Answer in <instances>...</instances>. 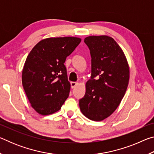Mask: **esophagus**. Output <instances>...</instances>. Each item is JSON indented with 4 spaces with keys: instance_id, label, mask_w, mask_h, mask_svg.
I'll use <instances>...</instances> for the list:
<instances>
[{
    "instance_id": "esophagus-1",
    "label": "esophagus",
    "mask_w": 154,
    "mask_h": 154,
    "mask_svg": "<svg viewBox=\"0 0 154 154\" xmlns=\"http://www.w3.org/2000/svg\"><path fill=\"white\" fill-rule=\"evenodd\" d=\"M77 82H71V88H74L75 86H76V85H77Z\"/></svg>"
}]
</instances>
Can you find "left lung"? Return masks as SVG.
Wrapping results in <instances>:
<instances>
[{"label":"left lung","instance_id":"8db88e82","mask_svg":"<svg viewBox=\"0 0 154 154\" xmlns=\"http://www.w3.org/2000/svg\"><path fill=\"white\" fill-rule=\"evenodd\" d=\"M84 42L90 51L92 74L79 107L88 119L102 121L116 111L125 95L130 77L128 64L120 47L110 36H90Z\"/></svg>","mask_w":154,"mask_h":154}]
</instances>
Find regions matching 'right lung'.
Wrapping results in <instances>:
<instances>
[{"instance_id": "add662e5", "label": "right lung", "mask_w": 154, "mask_h": 154, "mask_svg": "<svg viewBox=\"0 0 154 154\" xmlns=\"http://www.w3.org/2000/svg\"><path fill=\"white\" fill-rule=\"evenodd\" d=\"M81 41L71 36L48 38L39 41L28 54L22 71V85L37 113H55L69 97L71 84L64 62Z\"/></svg>"}]
</instances>
